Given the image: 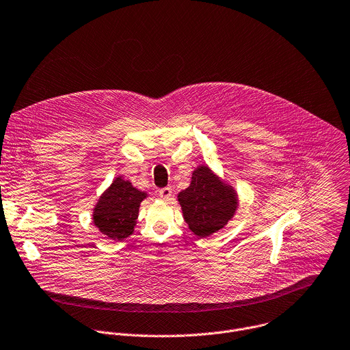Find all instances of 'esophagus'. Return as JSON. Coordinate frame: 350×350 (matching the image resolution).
Listing matches in <instances>:
<instances>
[{
  "label": "esophagus",
  "mask_w": 350,
  "mask_h": 350,
  "mask_svg": "<svg viewBox=\"0 0 350 350\" xmlns=\"http://www.w3.org/2000/svg\"><path fill=\"white\" fill-rule=\"evenodd\" d=\"M158 195L161 196V199H163V200H166V199H169L170 198V195H172V189L169 188V187H165V188H161L159 191H158Z\"/></svg>",
  "instance_id": "obj_1"
}]
</instances>
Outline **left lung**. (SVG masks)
<instances>
[{
	"label": "left lung",
	"instance_id": "1",
	"mask_svg": "<svg viewBox=\"0 0 350 350\" xmlns=\"http://www.w3.org/2000/svg\"><path fill=\"white\" fill-rule=\"evenodd\" d=\"M184 219L199 237L222 229L237 208L236 193L221 183L207 166H199L191 185L178 193Z\"/></svg>",
	"mask_w": 350,
	"mask_h": 350
}]
</instances>
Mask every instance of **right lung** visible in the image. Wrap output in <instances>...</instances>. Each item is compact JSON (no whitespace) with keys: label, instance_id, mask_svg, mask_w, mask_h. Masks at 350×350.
<instances>
[{"label":"right lung","instance_id":"add662e5","mask_svg":"<svg viewBox=\"0 0 350 350\" xmlns=\"http://www.w3.org/2000/svg\"><path fill=\"white\" fill-rule=\"evenodd\" d=\"M144 198L146 193L133 188L129 181L116 178L94 208V225L111 240L131 236Z\"/></svg>","mask_w":350,"mask_h":350}]
</instances>
